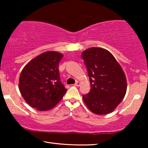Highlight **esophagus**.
Segmentation results:
<instances>
[{"instance_id":"obj_1","label":"esophagus","mask_w":148,"mask_h":148,"mask_svg":"<svg viewBox=\"0 0 148 148\" xmlns=\"http://www.w3.org/2000/svg\"><path fill=\"white\" fill-rule=\"evenodd\" d=\"M80 82H78V81H77V82H76V83H75V85H74V86H80Z\"/></svg>"}]
</instances>
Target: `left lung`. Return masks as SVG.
Here are the masks:
<instances>
[{
    "label": "left lung",
    "instance_id": "1",
    "mask_svg": "<svg viewBox=\"0 0 148 148\" xmlns=\"http://www.w3.org/2000/svg\"><path fill=\"white\" fill-rule=\"evenodd\" d=\"M82 56L91 86L90 93L83 96L85 104L96 114L112 112L126 94L127 79L122 67L114 56L102 48H88Z\"/></svg>",
    "mask_w": 148,
    "mask_h": 148
}]
</instances>
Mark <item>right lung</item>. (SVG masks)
Here are the masks:
<instances>
[{
    "mask_svg": "<svg viewBox=\"0 0 148 148\" xmlns=\"http://www.w3.org/2000/svg\"><path fill=\"white\" fill-rule=\"evenodd\" d=\"M63 54L55 51L40 54L22 69L19 89L25 102L39 111L54 108L66 92L60 82L58 64Z\"/></svg>",
    "mask_w": 148,
    "mask_h": 148,
    "instance_id": "add662e5",
    "label": "right lung"
}]
</instances>
